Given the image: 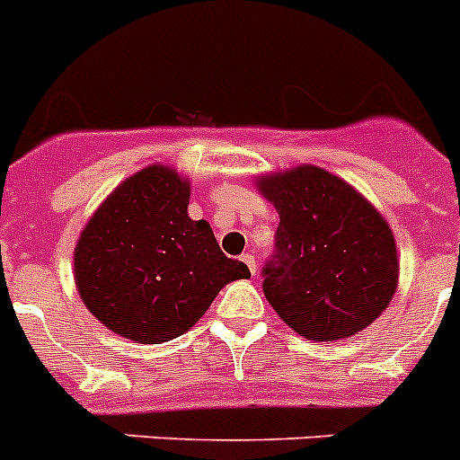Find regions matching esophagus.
<instances>
[{"instance_id": "34e87169", "label": "esophagus", "mask_w": 460, "mask_h": 460, "mask_svg": "<svg viewBox=\"0 0 460 460\" xmlns=\"http://www.w3.org/2000/svg\"><path fill=\"white\" fill-rule=\"evenodd\" d=\"M242 262H243V265H246V267H249L251 274L255 276V258H253V255H251V253H243V255H242Z\"/></svg>"}]
</instances>
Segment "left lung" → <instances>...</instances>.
<instances>
[{"mask_svg": "<svg viewBox=\"0 0 460 460\" xmlns=\"http://www.w3.org/2000/svg\"><path fill=\"white\" fill-rule=\"evenodd\" d=\"M279 211L262 290L308 341H341L380 318L398 286L392 227L348 181L318 165L258 177Z\"/></svg>", "mask_w": 460, "mask_h": 460, "instance_id": "1", "label": "left lung"}]
</instances>
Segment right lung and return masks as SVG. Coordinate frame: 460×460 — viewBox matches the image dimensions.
<instances>
[{
	"label": "right lung",
	"mask_w": 460,
	"mask_h": 460,
	"mask_svg": "<svg viewBox=\"0 0 460 460\" xmlns=\"http://www.w3.org/2000/svg\"><path fill=\"white\" fill-rule=\"evenodd\" d=\"M190 184L168 165L121 181L93 211L73 253L80 299L93 318L137 343L189 332L249 267L227 258L207 221L189 217Z\"/></svg>",
	"instance_id": "add662e5"
}]
</instances>
